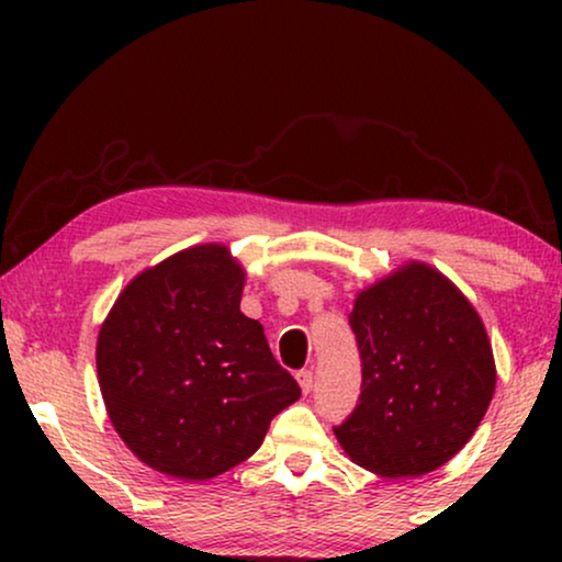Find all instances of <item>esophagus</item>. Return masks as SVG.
I'll return each instance as SVG.
<instances>
[{"instance_id":"1","label":"esophagus","mask_w":562,"mask_h":562,"mask_svg":"<svg viewBox=\"0 0 562 562\" xmlns=\"http://www.w3.org/2000/svg\"><path fill=\"white\" fill-rule=\"evenodd\" d=\"M296 381H299V386H302L304 394H310V391L314 389V373L312 371H299Z\"/></svg>"}]
</instances>
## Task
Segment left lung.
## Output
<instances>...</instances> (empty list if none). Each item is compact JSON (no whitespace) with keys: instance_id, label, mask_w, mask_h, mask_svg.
<instances>
[{"instance_id":"left-lung-1","label":"left lung","mask_w":562,"mask_h":562,"mask_svg":"<svg viewBox=\"0 0 562 562\" xmlns=\"http://www.w3.org/2000/svg\"><path fill=\"white\" fill-rule=\"evenodd\" d=\"M363 386L335 427L352 463L383 479H417L456 458L496 389L486 327L456 283L409 260L356 296L350 312Z\"/></svg>"}]
</instances>
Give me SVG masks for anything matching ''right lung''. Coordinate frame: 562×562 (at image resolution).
Segmentation results:
<instances>
[{
  "label": "right lung",
  "instance_id": "right-lung-1",
  "mask_svg": "<svg viewBox=\"0 0 562 562\" xmlns=\"http://www.w3.org/2000/svg\"><path fill=\"white\" fill-rule=\"evenodd\" d=\"M243 286L227 245H194L137 273L99 327L106 414L153 471L214 479L248 460L302 396L263 325L240 312Z\"/></svg>",
  "mask_w": 562,
  "mask_h": 562
}]
</instances>
